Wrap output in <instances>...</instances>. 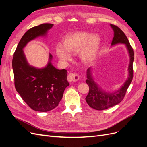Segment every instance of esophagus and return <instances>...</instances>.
<instances>
[{"instance_id": "1", "label": "esophagus", "mask_w": 147, "mask_h": 147, "mask_svg": "<svg viewBox=\"0 0 147 147\" xmlns=\"http://www.w3.org/2000/svg\"><path fill=\"white\" fill-rule=\"evenodd\" d=\"M80 78L79 75L77 73H70L67 76V80L69 82H77Z\"/></svg>"}]
</instances>
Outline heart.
I'll list each match as a JSON object with an SVG mask.
<instances>
[{
    "label": "heart",
    "mask_w": 147,
    "mask_h": 147,
    "mask_svg": "<svg viewBox=\"0 0 147 147\" xmlns=\"http://www.w3.org/2000/svg\"><path fill=\"white\" fill-rule=\"evenodd\" d=\"M101 40L97 35H92L85 32L70 33L64 38L63 45L56 48V55L63 62L72 59V55L79 53L81 61L84 64L92 63L96 58Z\"/></svg>",
    "instance_id": "b5f03b06"
}]
</instances>
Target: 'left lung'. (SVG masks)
<instances>
[{"instance_id": "obj_1", "label": "left lung", "mask_w": 147, "mask_h": 147, "mask_svg": "<svg viewBox=\"0 0 147 147\" xmlns=\"http://www.w3.org/2000/svg\"><path fill=\"white\" fill-rule=\"evenodd\" d=\"M114 32V37L111 45L113 46L117 44H125L129 55L130 61L128 67V78L126 81L119 90L112 92H105L97 84L92 78L91 68L87 70V79L86 83L90 88L88 94L85 98L87 104L91 108L97 110L107 109L121 102L125 96L128 87L132 82L133 78V61L134 59V51L130 45L127 37L118 26L110 24Z\"/></svg>"}]
</instances>
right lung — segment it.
I'll return each mask as SVG.
<instances>
[{"instance_id": "1", "label": "right lung", "mask_w": 147, "mask_h": 147, "mask_svg": "<svg viewBox=\"0 0 147 147\" xmlns=\"http://www.w3.org/2000/svg\"><path fill=\"white\" fill-rule=\"evenodd\" d=\"M53 26L45 23L29 29L20 40L12 60L16 90L31 109L38 112H48L56 107L69 85L67 71L58 70L52 65L51 54L47 66L38 69L28 64L23 51L29 42L45 36Z\"/></svg>"}]
</instances>
